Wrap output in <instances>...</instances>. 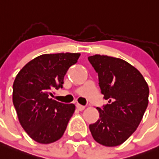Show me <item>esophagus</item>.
Here are the masks:
<instances>
[{
  "label": "esophagus",
  "mask_w": 159,
  "mask_h": 159,
  "mask_svg": "<svg viewBox=\"0 0 159 159\" xmlns=\"http://www.w3.org/2000/svg\"><path fill=\"white\" fill-rule=\"evenodd\" d=\"M76 108H77L79 110H80V111H82V110H84V109H85V107L83 106V105H81V104H76Z\"/></svg>",
  "instance_id": "1"
}]
</instances>
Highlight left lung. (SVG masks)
<instances>
[{
  "label": "left lung",
  "mask_w": 159,
  "mask_h": 159,
  "mask_svg": "<svg viewBox=\"0 0 159 159\" xmlns=\"http://www.w3.org/2000/svg\"><path fill=\"white\" fill-rule=\"evenodd\" d=\"M98 73L108 104L97 108L99 119L89 124L93 139L107 147L125 142L137 129L148 104L149 89L139 71L125 60L108 55L88 57Z\"/></svg>",
  "instance_id": "left-lung-1"
}]
</instances>
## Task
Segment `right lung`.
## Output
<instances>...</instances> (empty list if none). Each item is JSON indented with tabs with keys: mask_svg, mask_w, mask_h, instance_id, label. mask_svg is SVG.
<instances>
[{
	"mask_svg": "<svg viewBox=\"0 0 159 159\" xmlns=\"http://www.w3.org/2000/svg\"><path fill=\"white\" fill-rule=\"evenodd\" d=\"M80 54H45L27 63L15 79L13 104L25 131L40 143L60 139L75 106L53 100L52 92L63 88L64 77Z\"/></svg>",
	"mask_w": 159,
	"mask_h": 159,
	"instance_id": "1",
	"label": "right lung"
}]
</instances>
